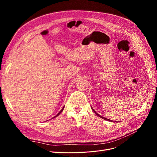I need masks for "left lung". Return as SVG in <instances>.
I'll list each match as a JSON object with an SVG mask.
<instances>
[{"label":"left lung","mask_w":157,"mask_h":157,"mask_svg":"<svg viewBox=\"0 0 157 157\" xmlns=\"http://www.w3.org/2000/svg\"><path fill=\"white\" fill-rule=\"evenodd\" d=\"M92 110H93V111L95 113H96V115L98 116V117H100V118H103V119H104V120H105V121H110V122H113L112 120H110V119H108V118H105V117H102V116H101L100 115H99V114H98L96 111H94V109L92 107Z\"/></svg>","instance_id":"left-lung-1"}]
</instances>
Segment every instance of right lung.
Returning <instances> with one entry per match:
<instances>
[{
  "label": "right lung",
  "instance_id": "obj_1",
  "mask_svg": "<svg viewBox=\"0 0 157 157\" xmlns=\"http://www.w3.org/2000/svg\"><path fill=\"white\" fill-rule=\"evenodd\" d=\"M64 107H65L63 106V107L62 109H61V111H59V113H58V114H57V115H56L55 117H53V118H55V117H58V115H60V113H61V112H62V111H63V109H64Z\"/></svg>",
  "mask_w": 157,
  "mask_h": 157
}]
</instances>
